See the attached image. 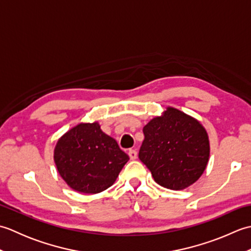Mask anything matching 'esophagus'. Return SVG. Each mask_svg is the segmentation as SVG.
I'll use <instances>...</instances> for the list:
<instances>
[{"label":"esophagus","instance_id":"obj_1","mask_svg":"<svg viewBox=\"0 0 251 251\" xmlns=\"http://www.w3.org/2000/svg\"><path fill=\"white\" fill-rule=\"evenodd\" d=\"M128 155H129L130 159H136V158H137V155H138V153H137L136 150H129V151H128Z\"/></svg>","mask_w":251,"mask_h":251}]
</instances>
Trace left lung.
<instances>
[{"label":"left lung","mask_w":251,"mask_h":251,"mask_svg":"<svg viewBox=\"0 0 251 251\" xmlns=\"http://www.w3.org/2000/svg\"><path fill=\"white\" fill-rule=\"evenodd\" d=\"M143 134L139 158L159 185L182 190L204 173L209 158V140L204 127L193 117L167 108L163 116L143 127Z\"/></svg>","instance_id":"left-lung-1"}]
</instances>
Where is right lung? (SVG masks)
I'll use <instances>...</instances> for the list:
<instances>
[{
    "mask_svg": "<svg viewBox=\"0 0 251 251\" xmlns=\"http://www.w3.org/2000/svg\"><path fill=\"white\" fill-rule=\"evenodd\" d=\"M54 159L70 188L95 194L114 183L129 156L98 123H93L79 124L63 135L57 142Z\"/></svg>",
    "mask_w": 251,
    "mask_h": 251,
    "instance_id": "right-lung-1",
    "label": "right lung"
}]
</instances>
